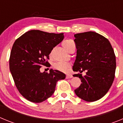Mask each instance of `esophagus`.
<instances>
[{
  "instance_id": "esophagus-1",
  "label": "esophagus",
  "mask_w": 123,
  "mask_h": 123,
  "mask_svg": "<svg viewBox=\"0 0 123 123\" xmlns=\"http://www.w3.org/2000/svg\"><path fill=\"white\" fill-rule=\"evenodd\" d=\"M73 78V76L71 74H67V76H66V78H67V79H70V78Z\"/></svg>"
}]
</instances>
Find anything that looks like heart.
Wrapping results in <instances>:
<instances>
[{"instance_id": "1", "label": "heart", "mask_w": 123, "mask_h": 123, "mask_svg": "<svg viewBox=\"0 0 123 123\" xmlns=\"http://www.w3.org/2000/svg\"><path fill=\"white\" fill-rule=\"evenodd\" d=\"M72 43H74L73 41L69 39L65 40L63 42H62V45L63 47L65 48V50H67L68 48V47L71 45ZM54 68L55 69H58L59 71H63V72H66L68 70V68H69V64L67 63L63 62H57L56 63L54 64Z\"/></svg>"}]
</instances>
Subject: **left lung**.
<instances>
[{
	"instance_id": "left-lung-1",
	"label": "left lung",
	"mask_w": 123,
	"mask_h": 123,
	"mask_svg": "<svg viewBox=\"0 0 123 123\" xmlns=\"http://www.w3.org/2000/svg\"><path fill=\"white\" fill-rule=\"evenodd\" d=\"M77 49L76 57L73 67L82 83L74 90L78 97L87 102H94L102 98L109 91L114 81L116 56L113 49L106 38L92 31L74 34Z\"/></svg>"
}]
</instances>
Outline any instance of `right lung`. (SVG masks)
Returning a JSON list of instances; mask_svg holds the SVG:
<instances>
[{
	"mask_svg": "<svg viewBox=\"0 0 123 123\" xmlns=\"http://www.w3.org/2000/svg\"><path fill=\"white\" fill-rule=\"evenodd\" d=\"M63 38V33L31 30L14 42L9 60L10 71L18 91L28 100L44 102L54 94L58 81L66 78L58 70L40 71L42 66L49 65L46 59H49L51 51Z\"/></svg>",
	"mask_w": 123,
	"mask_h": 123,
	"instance_id": "1",
	"label": "right lung"
}]
</instances>
